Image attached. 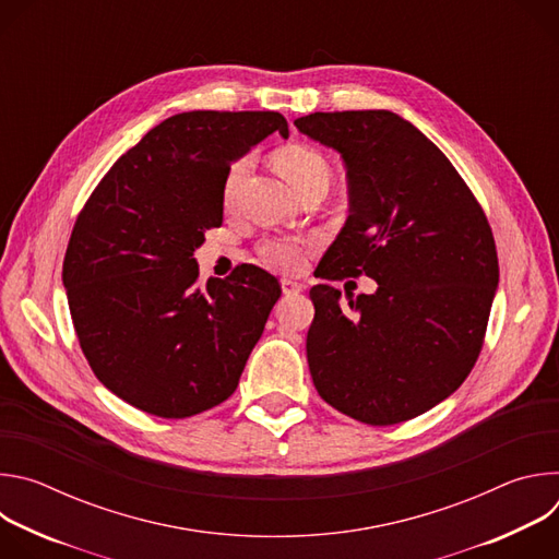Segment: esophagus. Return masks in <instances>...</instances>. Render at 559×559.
I'll return each instance as SVG.
<instances>
[{
  "label": "esophagus",
  "instance_id": "esophagus-1",
  "mask_svg": "<svg viewBox=\"0 0 559 559\" xmlns=\"http://www.w3.org/2000/svg\"><path fill=\"white\" fill-rule=\"evenodd\" d=\"M281 285H283V294H300V292L305 289V285H302V283L292 281V278H283V281H281Z\"/></svg>",
  "mask_w": 559,
  "mask_h": 559
}]
</instances>
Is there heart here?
Listing matches in <instances>:
<instances>
[{"label":"heart","mask_w":559,"mask_h":559,"mask_svg":"<svg viewBox=\"0 0 559 559\" xmlns=\"http://www.w3.org/2000/svg\"><path fill=\"white\" fill-rule=\"evenodd\" d=\"M272 166L294 188L296 194L318 181H330V166L325 156L305 143H287L278 147L272 154ZM246 170L248 158H238V162L229 166L223 183L225 205L234 203L236 190L241 186ZM313 246V236H267L259 243V257L272 270L296 274L307 265V254Z\"/></svg>","instance_id":"heart-1"}]
</instances>
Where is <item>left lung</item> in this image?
Returning <instances> with one entry per match:
<instances>
[{"instance_id":"obj_1","label":"left lung","mask_w":559,"mask_h":559,"mask_svg":"<svg viewBox=\"0 0 559 559\" xmlns=\"http://www.w3.org/2000/svg\"><path fill=\"white\" fill-rule=\"evenodd\" d=\"M341 152L349 216L316 274L373 278V294L309 289L307 362L316 391L373 427L412 420L449 397L480 356L498 285L485 210L442 150L389 110L294 121Z\"/></svg>"}]
</instances>
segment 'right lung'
Instances as JSON below:
<instances>
[{
	"instance_id": "obj_1",
	"label": "right lung",
	"mask_w": 559,
	"mask_h": 559,
	"mask_svg": "<svg viewBox=\"0 0 559 559\" xmlns=\"http://www.w3.org/2000/svg\"><path fill=\"white\" fill-rule=\"evenodd\" d=\"M281 112L192 110L121 154L79 212L63 257L72 325L95 376L128 405L190 418L236 391L281 296L257 265L199 283L194 250L223 223L231 162Z\"/></svg>"
}]
</instances>
